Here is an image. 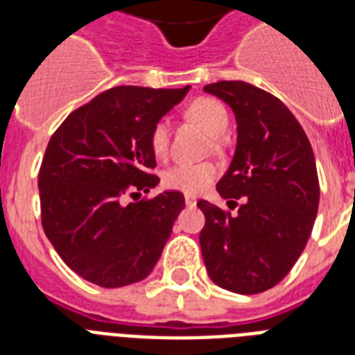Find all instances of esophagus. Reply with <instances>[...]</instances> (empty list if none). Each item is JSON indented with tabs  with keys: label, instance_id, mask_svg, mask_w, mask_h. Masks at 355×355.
Listing matches in <instances>:
<instances>
[{
	"label": "esophagus",
	"instance_id": "esophagus-1",
	"mask_svg": "<svg viewBox=\"0 0 355 355\" xmlns=\"http://www.w3.org/2000/svg\"><path fill=\"white\" fill-rule=\"evenodd\" d=\"M195 205H197V199H195L193 195H186V206H189V208H193Z\"/></svg>",
	"mask_w": 355,
	"mask_h": 355
}]
</instances>
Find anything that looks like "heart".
<instances>
[{
	"instance_id": "b5f03b06",
	"label": "heart",
	"mask_w": 355,
	"mask_h": 355,
	"mask_svg": "<svg viewBox=\"0 0 355 355\" xmlns=\"http://www.w3.org/2000/svg\"><path fill=\"white\" fill-rule=\"evenodd\" d=\"M189 119L199 123L206 132L217 138L228 127V112L214 97H197L186 108ZM149 147L156 158H166L169 153V123L166 119L156 121L150 128ZM217 177V166L211 162H180L162 175L164 186L186 195H197L205 191Z\"/></svg>"
}]
</instances>
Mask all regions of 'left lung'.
Listing matches in <instances>:
<instances>
[{
    "label": "left lung",
    "instance_id": "left-lung-1",
    "mask_svg": "<svg viewBox=\"0 0 355 355\" xmlns=\"http://www.w3.org/2000/svg\"><path fill=\"white\" fill-rule=\"evenodd\" d=\"M205 92L236 116V153L217 191L243 205L232 216L208 200L197 202L206 219L202 259L214 284L256 295L286 278L311 236L320 197L313 149L297 118L269 92L243 80H219Z\"/></svg>",
    "mask_w": 355,
    "mask_h": 355
}]
</instances>
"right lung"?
<instances>
[{
    "label": "right lung",
    "instance_id": "1",
    "mask_svg": "<svg viewBox=\"0 0 355 355\" xmlns=\"http://www.w3.org/2000/svg\"><path fill=\"white\" fill-rule=\"evenodd\" d=\"M116 86L73 110L47 144L38 173L42 227L58 256L101 287L144 280L184 210L180 191L128 202L160 182L150 128L188 94Z\"/></svg>",
    "mask_w": 355,
    "mask_h": 355
}]
</instances>
